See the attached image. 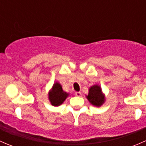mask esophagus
<instances>
[{
	"label": "esophagus",
	"instance_id": "esophagus-1",
	"mask_svg": "<svg viewBox=\"0 0 146 146\" xmlns=\"http://www.w3.org/2000/svg\"><path fill=\"white\" fill-rule=\"evenodd\" d=\"M75 95L78 97H80L82 95V93H81V92H75Z\"/></svg>",
	"mask_w": 146,
	"mask_h": 146
}]
</instances>
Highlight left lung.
Instances as JSON below:
<instances>
[{"label": "left lung", "mask_w": 146, "mask_h": 146, "mask_svg": "<svg viewBox=\"0 0 146 146\" xmlns=\"http://www.w3.org/2000/svg\"><path fill=\"white\" fill-rule=\"evenodd\" d=\"M86 96L88 100L92 105L100 107L105 102V95L103 93L100 85H94L89 88V92Z\"/></svg>", "instance_id": "obj_1"}]
</instances>
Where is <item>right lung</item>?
<instances>
[{"label": "right lung", "mask_w": 146, "mask_h": 146, "mask_svg": "<svg viewBox=\"0 0 146 146\" xmlns=\"http://www.w3.org/2000/svg\"><path fill=\"white\" fill-rule=\"evenodd\" d=\"M68 96V92L63 90L61 85L57 81L54 82L48 93V100L51 105L54 107H58L62 104Z\"/></svg>", "instance_id": "obj_1"}]
</instances>
